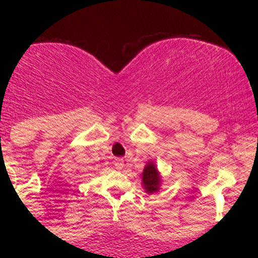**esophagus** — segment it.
Wrapping results in <instances>:
<instances>
[{"instance_id": "esophagus-1", "label": "esophagus", "mask_w": 258, "mask_h": 258, "mask_svg": "<svg viewBox=\"0 0 258 258\" xmlns=\"http://www.w3.org/2000/svg\"><path fill=\"white\" fill-rule=\"evenodd\" d=\"M114 165L115 167L117 168V170H121V168H123V159L122 158H115L114 160Z\"/></svg>"}]
</instances>
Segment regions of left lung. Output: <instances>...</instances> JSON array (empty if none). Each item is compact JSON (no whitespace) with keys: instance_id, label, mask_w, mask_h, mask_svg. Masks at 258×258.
<instances>
[{"instance_id":"obj_1","label":"left lung","mask_w":258,"mask_h":258,"mask_svg":"<svg viewBox=\"0 0 258 258\" xmlns=\"http://www.w3.org/2000/svg\"><path fill=\"white\" fill-rule=\"evenodd\" d=\"M142 183H143V188L146 189L148 194H154L159 191L161 178H160L158 168L153 161L148 162L144 167L143 173H142Z\"/></svg>"}]
</instances>
